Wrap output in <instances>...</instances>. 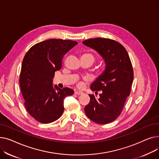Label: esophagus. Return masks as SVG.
I'll return each mask as SVG.
<instances>
[{
	"instance_id": "esophagus-1",
	"label": "esophagus",
	"mask_w": 159,
	"mask_h": 159,
	"mask_svg": "<svg viewBox=\"0 0 159 159\" xmlns=\"http://www.w3.org/2000/svg\"><path fill=\"white\" fill-rule=\"evenodd\" d=\"M75 93L77 94V95H81V94H82L83 93L82 92V91H75Z\"/></svg>"
}]
</instances>
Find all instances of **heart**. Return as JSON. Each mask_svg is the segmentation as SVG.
Wrapping results in <instances>:
<instances>
[{
    "label": "heart",
    "instance_id": "b5f03b06",
    "mask_svg": "<svg viewBox=\"0 0 159 159\" xmlns=\"http://www.w3.org/2000/svg\"><path fill=\"white\" fill-rule=\"evenodd\" d=\"M86 55H89V56H91V57H92L93 58V60H94V57L92 55H90V54H86Z\"/></svg>",
    "mask_w": 159,
    "mask_h": 159
}]
</instances>
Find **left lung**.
Segmentation results:
<instances>
[{"instance_id":"8db88e82","label":"left lung","mask_w":159,"mask_h":159,"mask_svg":"<svg viewBox=\"0 0 159 159\" xmlns=\"http://www.w3.org/2000/svg\"><path fill=\"white\" fill-rule=\"evenodd\" d=\"M82 43L95 50L106 64L104 71L90 86L95 93L97 91L102 92L98 99L94 95H89L90 102L84 111L92 121L108 124L120 115L130 94L133 80L130 58L124 47L113 40L95 38L84 40Z\"/></svg>"}]
</instances>
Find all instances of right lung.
I'll return each instance as SVG.
<instances>
[{"instance_id":"1","label":"right lung","mask_w":159,"mask_h":159,"mask_svg":"<svg viewBox=\"0 0 159 159\" xmlns=\"http://www.w3.org/2000/svg\"><path fill=\"white\" fill-rule=\"evenodd\" d=\"M77 41L49 39L33 46L25 55L20 75V86L28 112L40 123L59 119L64 111V99L73 94L68 88L53 86L55 72L60 70L64 55Z\"/></svg>"}]
</instances>
